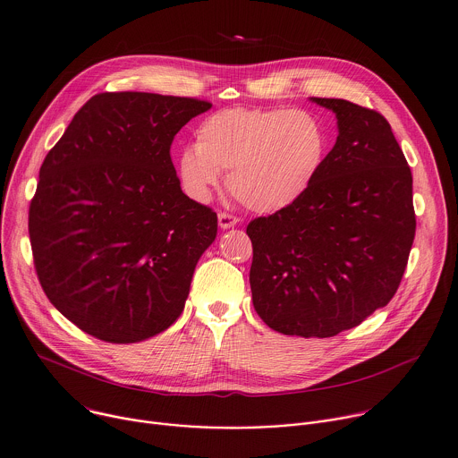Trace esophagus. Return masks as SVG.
I'll return each mask as SVG.
<instances>
[{"instance_id":"obj_1","label":"esophagus","mask_w":458,"mask_h":458,"mask_svg":"<svg viewBox=\"0 0 458 458\" xmlns=\"http://www.w3.org/2000/svg\"><path fill=\"white\" fill-rule=\"evenodd\" d=\"M237 223H239V217H237V216L228 214V212H221V214H219V226H221L223 230L233 228Z\"/></svg>"}]
</instances>
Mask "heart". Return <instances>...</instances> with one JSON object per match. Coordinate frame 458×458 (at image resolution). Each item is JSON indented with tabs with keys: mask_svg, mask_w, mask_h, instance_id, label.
I'll use <instances>...</instances> for the list:
<instances>
[{
	"mask_svg": "<svg viewBox=\"0 0 458 458\" xmlns=\"http://www.w3.org/2000/svg\"><path fill=\"white\" fill-rule=\"evenodd\" d=\"M329 152L324 122L303 109L230 107L207 116L196 147L178 158L183 191L207 201L228 173L230 192L255 212L296 203L320 176Z\"/></svg>",
	"mask_w": 458,
	"mask_h": 458,
	"instance_id": "b5f03b06",
	"label": "heart"
}]
</instances>
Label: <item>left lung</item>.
I'll list each match as a JSON object with an SVG mask.
<instances>
[{
  "instance_id": "obj_1",
  "label": "left lung",
  "mask_w": 458,
  "mask_h": 458,
  "mask_svg": "<svg viewBox=\"0 0 458 458\" xmlns=\"http://www.w3.org/2000/svg\"><path fill=\"white\" fill-rule=\"evenodd\" d=\"M338 138L311 189L253 219L251 300L276 333L331 338L395 294L415 237L411 171L386 118L344 98Z\"/></svg>"
}]
</instances>
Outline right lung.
Instances as JSON below:
<instances>
[{
    "mask_svg": "<svg viewBox=\"0 0 458 458\" xmlns=\"http://www.w3.org/2000/svg\"><path fill=\"white\" fill-rule=\"evenodd\" d=\"M210 107L98 93L47 155L29 210L34 266L54 308L93 338L143 342L180 318L217 214L183 194L171 145Z\"/></svg>",
    "mask_w": 458,
    "mask_h": 458,
    "instance_id": "obj_1",
    "label": "right lung"
}]
</instances>
